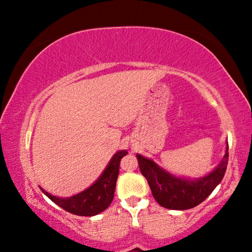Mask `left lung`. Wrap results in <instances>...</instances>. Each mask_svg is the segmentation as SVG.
Listing matches in <instances>:
<instances>
[{
  "label": "left lung",
  "instance_id": "obj_1",
  "mask_svg": "<svg viewBox=\"0 0 252 252\" xmlns=\"http://www.w3.org/2000/svg\"><path fill=\"white\" fill-rule=\"evenodd\" d=\"M140 171L147 179L154 198L163 208L188 210L204 201L221 182L228 164V142L222 159L213 170L201 178L178 177L164 170L153 159L136 155Z\"/></svg>",
  "mask_w": 252,
  "mask_h": 252
}]
</instances>
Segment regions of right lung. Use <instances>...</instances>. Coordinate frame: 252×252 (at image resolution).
I'll list each match as a JSON object with an SVG mask.
<instances>
[{
  "instance_id": "add662e5",
  "label": "right lung",
  "mask_w": 252,
  "mask_h": 252,
  "mask_svg": "<svg viewBox=\"0 0 252 252\" xmlns=\"http://www.w3.org/2000/svg\"><path fill=\"white\" fill-rule=\"evenodd\" d=\"M128 154L127 150H119L113 155L105 170L99 175L97 180L85 190L75 194L71 197H58L41 188L47 197H49L55 204L61 206L65 211L72 215L92 217L108 209L111 204L115 194L117 178L119 173V164L124 156Z\"/></svg>"
}]
</instances>
